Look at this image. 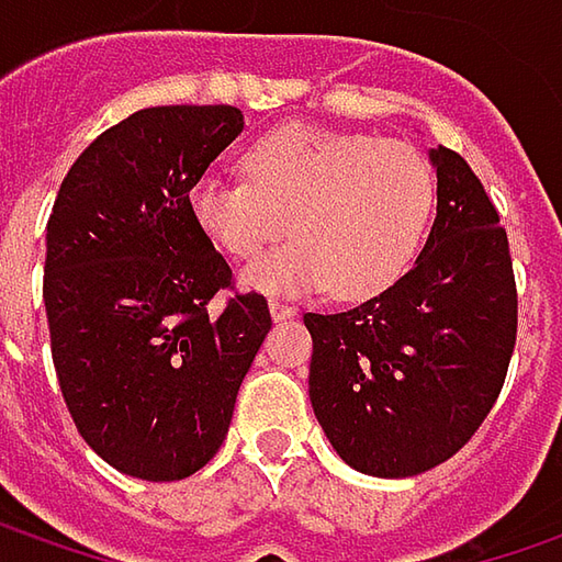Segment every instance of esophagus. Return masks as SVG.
Masks as SVG:
<instances>
[{
  "label": "esophagus",
  "mask_w": 562,
  "mask_h": 562,
  "mask_svg": "<svg viewBox=\"0 0 562 562\" xmlns=\"http://www.w3.org/2000/svg\"><path fill=\"white\" fill-rule=\"evenodd\" d=\"M269 310H271V318H274V322H281V318H293V315L300 313L296 306H291V303H281V300H271Z\"/></svg>",
  "instance_id": "1"
}]
</instances>
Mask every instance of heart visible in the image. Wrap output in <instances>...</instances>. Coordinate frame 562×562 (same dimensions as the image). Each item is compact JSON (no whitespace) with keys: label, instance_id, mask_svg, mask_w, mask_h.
<instances>
[{"label":"heart","instance_id":"heart-1","mask_svg":"<svg viewBox=\"0 0 562 562\" xmlns=\"http://www.w3.org/2000/svg\"><path fill=\"white\" fill-rule=\"evenodd\" d=\"M247 181L196 178L187 203L212 247L252 259L293 227L296 240L244 271L266 293L384 291L409 269L435 209V175L416 146L310 124L266 131L244 153Z\"/></svg>","mask_w":562,"mask_h":562}]
</instances>
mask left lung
I'll return each mask as SVG.
<instances>
[{"mask_svg":"<svg viewBox=\"0 0 562 562\" xmlns=\"http://www.w3.org/2000/svg\"><path fill=\"white\" fill-rule=\"evenodd\" d=\"M438 215L413 269L344 313H306L310 400L340 460L406 479L487 419L516 347L507 231L460 153L431 149Z\"/></svg>","mask_w":562,"mask_h":562,"instance_id":"obj_1","label":"left lung"}]
</instances>
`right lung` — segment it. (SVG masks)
<instances>
[{"mask_svg":"<svg viewBox=\"0 0 562 562\" xmlns=\"http://www.w3.org/2000/svg\"><path fill=\"white\" fill-rule=\"evenodd\" d=\"M244 131L234 105H156L102 131L58 187L43 303L80 438L124 475L178 482L225 441L269 300L234 291L187 193Z\"/></svg>","mask_w":562,"mask_h":562,"instance_id":"obj_1","label":"right lung"}]
</instances>
